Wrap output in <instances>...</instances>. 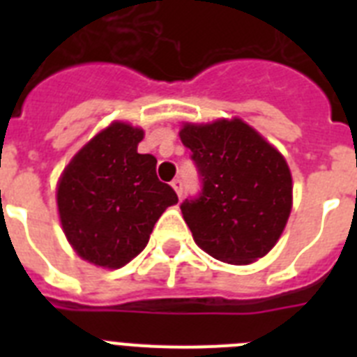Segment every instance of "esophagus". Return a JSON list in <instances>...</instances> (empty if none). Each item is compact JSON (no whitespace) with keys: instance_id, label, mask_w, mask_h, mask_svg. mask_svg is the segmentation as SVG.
I'll return each instance as SVG.
<instances>
[{"instance_id":"34e87169","label":"esophagus","mask_w":357,"mask_h":357,"mask_svg":"<svg viewBox=\"0 0 357 357\" xmlns=\"http://www.w3.org/2000/svg\"><path fill=\"white\" fill-rule=\"evenodd\" d=\"M172 188L175 189V193L178 195V198L182 197V181L181 178H175V181L172 182Z\"/></svg>"}]
</instances>
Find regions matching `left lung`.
Returning <instances> with one entry per match:
<instances>
[{
  "label": "left lung",
  "mask_w": 357,
  "mask_h": 357,
  "mask_svg": "<svg viewBox=\"0 0 357 357\" xmlns=\"http://www.w3.org/2000/svg\"><path fill=\"white\" fill-rule=\"evenodd\" d=\"M181 139L202 181L198 197L181 204L198 247L230 264L266 255L291 213L284 157L241 119L185 123Z\"/></svg>",
  "instance_id": "obj_1"
}]
</instances>
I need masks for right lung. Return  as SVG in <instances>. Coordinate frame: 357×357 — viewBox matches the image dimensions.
<instances>
[{
  "label": "right lung",
  "mask_w": 357,
  "mask_h": 357,
  "mask_svg": "<svg viewBox=\"0 0 357 357\" xmlns=\"http://www.w3.org/2000/svg\"><path fill=\"white\" fill-rule=\"evenodd\" d=\"M144 132L112 123L85 144L62 173L56 206L64 234L82 259L121 268L143 252L160 214L175 206L157 178V159L137 153Z\"/></svg>",
  "instance_id": "obj_1"
}]
</instances>
